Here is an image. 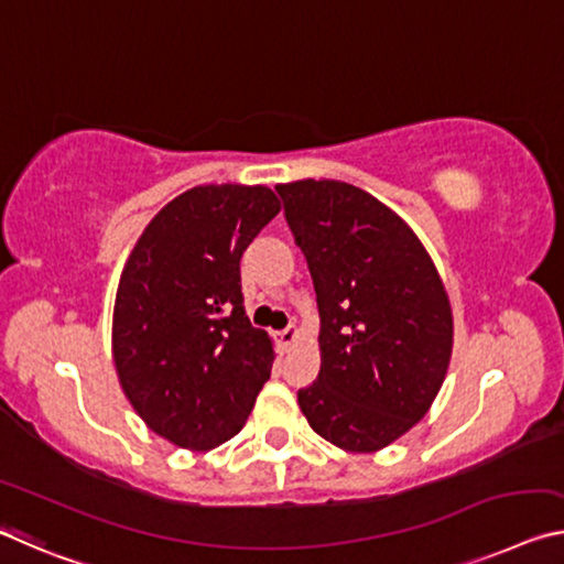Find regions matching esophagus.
Instances as JSON below:
<instances>
[{
  "instance_id": "esophagus-1",
  "label": "esophagus",
  "mask_w": 564,
  "mask_h": 564,
  "mask_svg": "<svg viewBox=\"0 0 564 564\" xmlns=\"http://www.w3.org/2000/svg\"><path fill=\"white\" fill-rule=\"evenodd\" d=\"M296 336H299L296 326H285L283 330H279V344L281 346H291L293 341H296Z\"/></svg>"
}]
</instances>
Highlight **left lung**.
I'll list each match as a JSON object with an SVG mask.
<instances>
[{
	"instance_id": "1",
	"label": "left lung",
	"mask_w": 564,
	"mask_h": 564,
	"mask_svg": "<svg viewBox=\"0 0 564 564\" xmlns=\"http://www.w3.org/2000/svg\"><path fill=\"white\" fill-rule=\"evenodd\" d=\"M275 193L321 318V371L299 406L338 449H383L446 377L454 330L440 273L406 223L361 187L308 177Z\"/></svg>"
}]
</instances>
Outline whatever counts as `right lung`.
<instances>
[{
    "label": "right lung",
    "mask_w": 564,
    "mask_h": 564,
    "mask_svg": "<svg viewBox=\"0 0 564 564\" xmlns=\"http://www.w3.org/2000/svg\"><path fill=\"white\" fill-rule=\"evenodd\" d=\"M279 210L263 185L191 187L122 268L115 369L142 422L185 449L236 436L271 379L273 344L246 316L240 256Z\"/></svg>",
    "instance_id": "add662e5"
}]
</instances>
